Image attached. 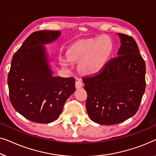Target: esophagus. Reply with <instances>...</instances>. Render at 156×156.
<instances>
[{"label": "esophagus", "instance_id": "obj_1", "mask_svg": "<svg viewBox=\"0 0 156 156\" xmlns=\"http://www.w3.org/2000/svg\"><path fill=\"white\" fill-rule=\"evenodd\" d=\"M83 85V83L82 81H81L80 79H78V80H76V87L77 89L78 88H80V87H82Z\"/></svg>", "mask_w": 156, "mask_h": 156}]
</instances>
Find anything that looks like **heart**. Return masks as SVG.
I'll return each mask as SVG.
<instances>
[{
    "mask_svg": "<svg viewBox=\"0 0 156 156\" xmlns=\"http://www.w3.org/2000/svg\"><path fill=\"white\" fill-rule=\"evenodd\" d=\"M112 51V44L107 37L88 39L73 44L69 51L71 60L80 61L79 70L83 73L93 75L106 64Z\"/></svg>",
    "mask_w": 156,
    "mask_h": 156,
    "instance_id": "obj_1",
    "label": "heart"
}]
</instances>
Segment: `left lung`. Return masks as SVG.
I'll use <instances>...</instances> for the list:
<instances>
[{"instance_id":"left-lung-1","label":"left lung","mask_w":156,"mask_h":156,"mask_svg":"<svg viewBox=\"0 0 156 156\" xmlns=\"http://www.w3.org/2000/svg\"><path fill=\"white\" fill-rule=\"evenodd\" d=\"M121 46L98 74L83 77L90 118L102 125L117 124L136 113L146 89V63L132 37L118 33Z\"/></svg>"}]
</instances>
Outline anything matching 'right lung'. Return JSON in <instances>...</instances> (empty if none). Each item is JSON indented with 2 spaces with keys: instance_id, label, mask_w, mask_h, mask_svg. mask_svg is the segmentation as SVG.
Returning <instances> with one entry per match:
<instances>
[{
  "instance_id": "obj_1",
  "label": "right lung",
  "mask_w": 156,
  "mask_h": 156,
  "mask_svg": "<svg viewBox=\"0 0 156 156\" xmlns=\"http://www.w3.org/2000/svg\"><path fill=\"white\" fill-rule=\"evenodd\" d=\"M58 31L34 32L12 58L8 76L10 102L30 121L48 124L58 119L66 101L76 90L75 78L54 76L44 44L55 41Z\"/></svg>"
}]
</instances>
